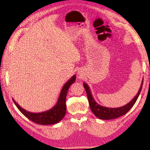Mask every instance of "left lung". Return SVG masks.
<instances>
[{
  "mask_svg": "<svg viewBox=\"0 0 150 150\" xmlns=\"http://www.w3.org/2000/svg\"><path fill=\"white\" fill-rule=\"evenodd\" d=\"M143 85V80L142 81L141 87H140L139 90L138 91L137 94L135 97L133 98V99L124 106L119 108H107L104 106H102L98 104L97 103L95 102L94 98L92 96L90 88H89L88 85L84 82L83 86L85 88V90L86 91L87 93V97L89 101V104H90V106L92 112L93 113L95 116L98 117V119H103V120H110V119H116V118L120 117L121 116L125 115L128 111L131 109L133 107V105L135 104L136 103L137 100L139 96L140 93H141V91Z\"/></svg>",
  "mask_w": 150,
  "mask_h": 150,
  "instance_id": "obj_1",
  "label": "left lung"
}]
</instances>
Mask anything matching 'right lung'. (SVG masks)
Returning a JSON list of instances; mask_svg holds the SVG:
<instances>
[{
  "label": "right lung",
  "instance_id": "obj_1",
  "mask_svg": "<svg viewBox=\"0 0 150 150\" xmlns=\"http://www.w3.org/2000/svg\"><path fill=\"white\" fill-rule=\"evenodd\" d=\"M76 76L74 75L72 77L66 82L65 84L63 86L62 89L59 95L58 101L55 106H53L52 109L47 110L46 111L40 113H31L23 109L16 103L15 100L13 98L16 106L20 110L21 112L26 117L30 120L39 124L42 125H50L58 123L64 117L66 112V98L68 91L73 82L75 81Z\"/></svg>",
  "mask_w": 150,
  "mask_h": 150
}]
</instances>
